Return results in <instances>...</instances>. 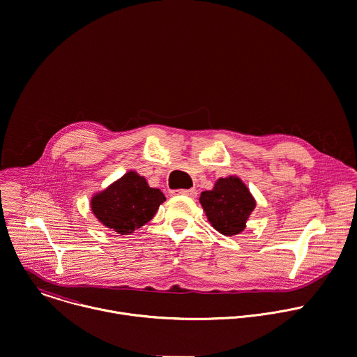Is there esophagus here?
I'll use <instances>...</instances> for the list:
<instances>
[{"mask_svg":"<svg viewBox=\"0 0 357 357\" xmlns=\"http://www.w3.org/2000/svg\"><path fill=\"white\" fill-rule=\"evenodd\" d=\"M171 193L174 196H178V195H185V196H189V197H195L197 195L196 189H175V190H171Z\"/></svg>","mask_w":357,"mask_h":357,"instance_id":"esophagus-1","label":"esophagus"}]
</instances>
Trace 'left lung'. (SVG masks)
<instances>
[{"instance_id": "left-lung-1", "label": "left lung", "mask_w": 357, "mask_h": 357, "mask_svg": "<svg viewBox=\"0 0 357 357\" xmlns=\"http://www.w3.org/2000/svg\"><path fill=\"white\" fill-rule=\"evenodd\" d=\"M199 200L211 225L227 236L245 228L257 204L250 189L236 176L220 178L211 190L202 192Z\"/></svg>"}]
</instances>
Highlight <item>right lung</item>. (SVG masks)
Masks as SVG:
<instances>
[{
	"label": "right lung",
	"mask_w": 357,
	"mask_h": 357,
	"mask_svg": "<svg viewBox=\"0 0 357 357\" xmlns=\"http://www.w3.org/2000/svg\"><path fill=\"white\" fill-rule=\"evenodd\" d=\"M164 202L160 189L150 188L146 178L130 171L95 195L91 207L103 225L125 235L149 222Z\"/></svg>",
	"instance_id": "obj_1"
}]
</instances>
